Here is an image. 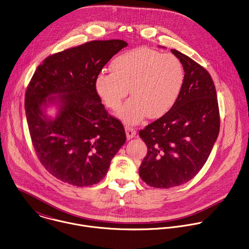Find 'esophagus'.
<instances>
[{
	"label": "esophagus",
	"mask_w": 249,
	"mask_h": 249,
	"mask_svg": "<svg viewBox=\"0 0 249 249\" xmlns=\"http://www.w3.org/2000/svg\"><path fill=\"white\" fill-rule=\"evenodd\" d=\"M125 131H126V136H127V139L128 140H131V139H133L135 136H136V134H137V132L135 131V129H133V128H131V127H125Z\"/></svg>",
	"instance_id": "obj_1"
}]
</instances>
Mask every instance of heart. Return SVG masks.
<instances>
[{"label":"heart","mask_w":249,"mask_h":249,"mask_svg":"<svg viewBox=\"0 0 249 249\" xmlns=\"http://www.w3.org/2000/svg\"><path fill=\"white\" fill-rule=\"evenodd\" d=\"M113 72H99L95 91L106 107H120L130 93L133 96L117 112L128 125H136L146 116L157 119L175 106L184 81L180 60L146 47L123 52L111 62Z\"/></svg>","instance_id":"b5f03b06"}]
</instances>
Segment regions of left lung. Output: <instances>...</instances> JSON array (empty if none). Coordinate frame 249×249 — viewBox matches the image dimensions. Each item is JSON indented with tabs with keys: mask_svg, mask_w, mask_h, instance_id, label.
<instances>
[{
	"mask_svg": "<svg viewBox=\"0 0 249 249\" xmlns=\"http://www.w3.org/2000/svg\"><path fill=\"white\" fill-rule=\"evenodd\" d=\"M184 81L172 109L141 130L147 146L139 174L148 185L171 188L191 180L207 162L220 128L216 90L210 73L183 53Z\"/></svg>",
	"mask_w": 249,
	"mask_h": 249,
	"instance_id": "obj_1",
	"label": "left lung"
}]
</instances>
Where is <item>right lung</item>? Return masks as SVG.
Instances as JSON below:
<instances>
[{
	"label": "right lung",
	"instance_id": "obj_1",
	"mask_svg": "<svg viewBox=\"0 0 249 249\" xmlns=\"http://www.w3.org/2000/svg\"><path fill=\"white\" fill-rule=\"evenodd\" d=\"M121 39L93 40L47 57L26 91L30 136L42 166L56 178L83 187L100 182L126 142L119 120L107 114L95 91V77ZM55 107L54 117L47 114Z\"/></svg>",
	"mask_w": 249,
	"mask_h": 249
}]
</instances>
